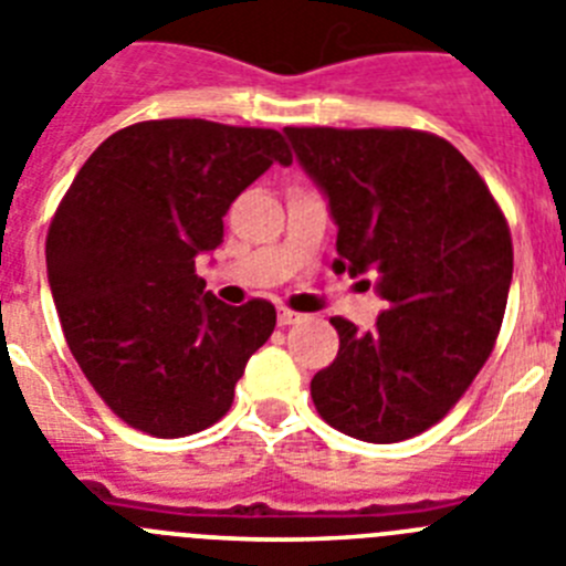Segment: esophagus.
Instances as JSON below:
<instances>
[{
	"instance_id": "obj_1",
	"label": "esophagus",
	"mask_w": 566,
	"mask_h": 566,
	"mask_svg": "<svg viewBox=\"0 0 566 566\" xmlns=\"http://www.w3.org/2000/svg\"><path fill=\"white\" fill-rule=\"evenodd\" d=\"M298 321H302V313H295V310H287V307L279 310V324H282V327L298 324Z\"/></svg>"
}]
</instances>
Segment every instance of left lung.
<instances>
[{
    "label": "left lung",
    "mask_w": 566,
    "mask_h": 566,
    "mask_svg": "<svg viewBox=\"0 0 566 566\" xmlns=\"http://www.w3.org/2000/svg\"><path fill=\"white\" fill-rule=\"evenodd\" d=\"M338 226L335 273L378 276L375 329L329 318L338 355L310 384L318 415L366 442L440 422L493 353L513 276L505 213L446 137L287 126Z\"/></svg>",
    "instance_id": "8db88e82"
}]
</instances>
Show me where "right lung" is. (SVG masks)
I'll return each mask as SVG.
<instances>
[{
    "mask_svg": "<svg viewBox=\"0 0 566 566\" xmlns=\"http://www.w3.org/2000/svg\"><path fill=\"white\" fill-rule=\"evenodd\" d=\"M273 163L276 129L200 118L140 120L81 166L48 231V279L70 353L101 400L151 437H186L226 417L276 307H228L206 293L197 253Z\"/></svg>",
    "mask_w": 566,
    "mask_h": 566,
    "instance_id": "add662e5",
    "label": "right lung"
}]
</instances>
